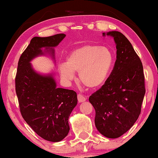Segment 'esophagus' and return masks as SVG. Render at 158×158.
<instances>
[{
  "mask_svg": "<svg viewBox=\"0 0 158 158\" xmlns=\"http://www.w3.org/2000/svg\"><path fill=\"white\" fill-rule=\"evenodd\" d=\"M77 100H78L79 103L84 102V101H86V97L83 96L82 94H78L77 95Z\"/></svg>",
  "mask_w": 158,
  "mask_h": 158,
  "instance_id": "1",
  "label": "esophagus"
}]
</instances>
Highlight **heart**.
<instances>
[{
	"instance_id": "b5f03b06",
	"label": "heart",
	"mask_w": 158,
	"mask_h": 158,
	"mask_svg": "<svg viewBox=\"0 0 158 158\" xmlns=\"http://www.w3.org/2000/svg\"><path fill=\"white\" fill-rule=\"evenodd\" d=\"M115 62V56L107 47L85 44L71 52L59 72L67 81L75 79L78 73L80 81L90 89L100 88L107 81Z\"/></svg>"
}]
</instances>
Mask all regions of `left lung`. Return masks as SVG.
Returning <instances> with one entry per match:
<instances>
[{"label":"left lung","instance_id":"1","mask_svg":"<svg viewBox=\"0 0 158 158\" xmlns=\"http://www.w3.org/2000/svg\"><path fill=\"white\" fill-rule=\"evenodd\" d=\"M114 38L116 60L104 85L89 97L96 111L95 124L106 137L115 139L126 133L139 117L145 94L143 66L124 34L112 31L103 36Z\"/></svg>","mask_w":158,"mask_h":158}]
</instances>
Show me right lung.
<instances>
[{
	"mask_svg": "<svg viewBox=\"0 0 158 158\" xmlns=\"http://www.w3.org/2000/svg\"><path fill=\"white\" fill-rule=\"evenodd\" d=\"M58 34L32 38L21 55L15 83L23 119L39 136L49 142H60L70 131L68 118L77 103L74 90L57 88L54 73L36 72L31 61L48 54L55 60V47L65 37Z\"/></svg>",
	"mask_w": 158,
	"mask_h": 158,
	"instance_id": "right-lung-1",
	"label": "right lung"
}]
</instances>
